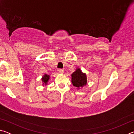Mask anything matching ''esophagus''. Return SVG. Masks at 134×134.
Returning a JSON list of instances; mask_svg holds the SVG:
<instances>
[{"label": "esophagus", "mask_w": 134, "mask_h": 134, "mask_svg": "<svg viewBox=\"0 0 134 134\" xmlns=\"http://www.w3.org/2000/svg\"><path fill=\"white\" fill-rule=\"evenodd\" d=\"M58 71L60 72V73H62V74H63V73H64V69H58Z\"/></svg>", "instance_id": "obj_1"}]
</instances>
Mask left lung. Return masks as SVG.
Returning a JSON list of instances; mask_svg holds the SVG:
<instances>
[{
    "label": "left lung",
    "instance_id": "left-lung-1",
    "mask_svg": "<svg viewBox=\"0 0 134 134\" xmlns=\"http://www.w3.org/2000/svg\"><path fill=\"white\" fill-rule=\"evenodd\" d=\"M87 76L85 72L81 71L80 68H77L71 74V83L78 90L83 88L87 85Z\"/></svg>",
    "mask_w": 134,
    "mask_h": 134
}]
</instances>
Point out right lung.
I'll list each match as a JSON object with an SVG mask.
<instances>
[{
	"instance_id": "1",
	"label": "right lung",
	"mask_w": 134,
	"mask_h": 134,
	"mask_svg": "<svg viewBox=\"0 0 134 134\" xmlns=\"http://www.w3.org/2000/svg\"><path fill=\"white\" fill-rule=\"evenodd\" d=\"M49 78H50V76L49 75H48V74H45L44 76L42 77V86H46L48 85V80H49Z\"/></svg>"
}]
</instances>
